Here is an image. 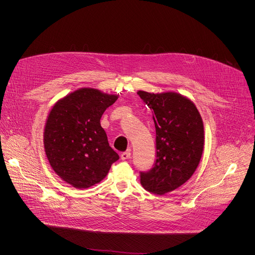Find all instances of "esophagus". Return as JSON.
Instances as JSON below:
<instances>
[{
    "label": "esophagus",
    "instance_id": "esophagus-1",
    "mask_svg": "<svg viewBox=\"0 0 255 255\" xmlns=\"http://www.w3.org/2000/svg\"><path fill=\"white\" fill-rule=\"evenodd\" d=\"M130 156H131L130 151H125V152L121 153V159H122V160H126V159L130 158Z\"/></svg>",
    "mask_w": 255,
    "mask_h": 255
}]
</instances>
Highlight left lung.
<instances>
[{
	"label": "left lung",
	"mask_w": 255,
	"mask_h": 255,
	"mask_svg": "<svg viewBox=\"0 0 255 255\" xmlns=\"http://www.w3.org/2000/svg\"><path fill=\"white\" fill-rule=\"evenodd\" d=\"M138 96L152 112L156 131V159L140 171L143 188L163 195L184 185L197 169L204 148V125L195 104L176 93Z\"/></svg>",
	"instance_id": "1"
}]
</instances>
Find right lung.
I'll use <instances>...</instances> for the list:
<instances>
[{"label": "right lung", "instance_id": "right-lung-1", "mask_svg": "<svg viewBox=\"0 0 255 255\" xmlns=\"http://www.w3.org/2000/svg\"><path fill=\"white\" fill-rule=\"evenodd\" d=\"M118 97L84 88L59 100L44 130V148L53 170L67 184L87 189L107 175L119 155L111 148L101 117Z\"/></svg>", "mask_w": 255, "mask_h": 255}]
</instances>
